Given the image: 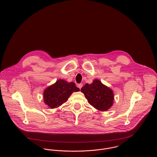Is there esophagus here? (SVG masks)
I'll return each mask as SVG.
<instances>
[{
  "label": "esophagus",
  "mask_w": 157,
  "mask_h": 157,
  "mask_svg": "<svg viewBox=\"0 0 157 157\" xmlns=\"http://www.w3.org/2000/svg\"><path fill=\"white\" fill-rule=\"evenodd\" d=\"M78 86V87H79V89H81V87H82V83H80V84H78V86Z\"/></svg>",
  "instance_id": "esophagus-1"
}]
</instances>
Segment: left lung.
<instances>
[{
	"mask_svg": "<svg viewBox=\"0 0 157 157\" xmlns=\"http://www.w3.org/2000/svg\"><path fill=\"white\" fill-rule=\"evenodd\" d=\"M89 104L98 110H107L113 104L114 94L110 88L102 84L98 79L91 84H86L81 89Z\"/></svg>",
	"mask_w": 157,
	"mask_h": 157,
	"instance_id": "8db88e82",
	"label": "left lung"
}]
</instances>
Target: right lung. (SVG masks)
Wrapping results in <instances>:
<instances>
[{
	"label": "right lung",
	"mask_w": 157,
	"mask_h": 157,
	"mask_svg": "<svg viewBox=\"0 0 157 157\" xmlns=\"http://www.w3.org/2000/svg\"><path fill=\"white\" fill-rule=\"evenodd\" d=\"M79 91V89L73 82H68L63 79H59L44 90V102L51 109L56 108L68 101L73 92Z\"/></svg>",
	"instance_id": "obj_1"
}]
</instances>
